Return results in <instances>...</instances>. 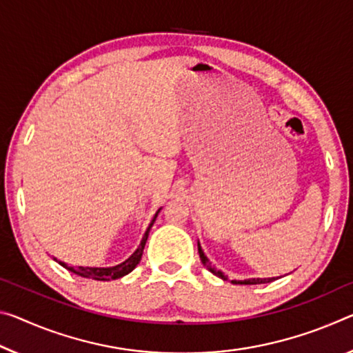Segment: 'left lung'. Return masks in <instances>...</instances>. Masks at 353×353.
I'll return each instance as SVG.
<instances>
[{"label":"left lung","instance_id":"8db88e82","mask_svg":"<svg viewBox=\"0 0 353 353\" xmlns=\"http://www.w3.org/2000/svg\"><path fill=\"white\" fill-rule=\"evenodd\" d=\"M198 253H199V257H201V262H203L204 267H207V270L214 273L215 276L221 278L223 281H228V275H225V273H223L221 270H216L215 267H212L210 261L207 259V256L204 254L203 248H201L199 242H198ZM275 279H276V278H250V279H232L231 283H232V284H264V283H272V281H275Z\"/></svg>","mask_w":353,"mask_h":353}]
</instances>
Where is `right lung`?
<instances>
[{"label": "right lung", "mask_w": 353, "mask_h": 353, "mask_svg": "<svg viewBox=\"0 0 353 353\" xmlns=\"http://www.w3.org/2000/svg\"><path fill=\"white\" fill-rule=\"evenodd\" d=\"M160 210H161V207L155 212L152 221L149 223V226L146 229V232H144V236L141 239V243L138 245V248L133 251V254L130 257H127L124 262H121V264L113 265V267H81V265L74 267V265L65 264V262H63V261H58L56 257H54V261L59 262V265H63L64 268H67V270L75 273V275H78V276L89 278V279H97V281H111V279H117V278L125 276L139 264V261H141L144 245H146V240L149 237V231L155 223L157 215L160 214Z\"/></svg>", "instance_id": "obj_1"}]
</instances>
